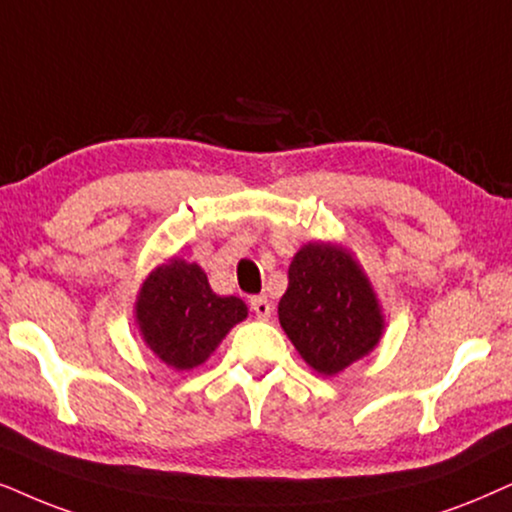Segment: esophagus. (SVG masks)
Returning <instances> with one entry per match:
<instances>
[{
  "instance_id": "obj_1",
  "label": "esophagus",
  "mask_w": 512,
  "mask_h": 512,
  "mask_svg": "<svg viewBox=\"0 0 512 512\" xmlns=\"http://www.w3.org/2000/svg\"><path fill=\"white\" fill-rule=\"evenodd\" d=\"M250 307H252V312H255L257 319L267 321L269 316H271V302H269L267 297H264V295L252 297V300H250Z\"/></svg>"
}]
</instances>
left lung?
Wrapping results in <instances>:
<instances>
[{
  "mask_svg": "<svg viewBox=\"0 0 512 512\" xmlns=\"http://www.w3.org/2000/svg\"><path fill=\"white\" fill-rule=\"evenodd\" d=\"M278 321L304 364L338 375L368 357L385 333V314L354 252L309 241L295 252Z\"/></svg>",
  "mask_w": 512,
  "mask_h": 512,
  "instance_id": "obj_1",
  "label": "left lung"
}]
</instances>
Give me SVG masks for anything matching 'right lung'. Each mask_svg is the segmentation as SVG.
Instances as JSON below:
<instances>
[{
	"label": "right lung",
	"instance_id": "obj_1",
	"mask_svg": "<svg viewBox=\"0 0 512 512\" xmlns=\"http://www.w3.org/2000/svg\"><path fill=\"white\" fill-rule=\"evenodd\" d=\"M248 319L241 297L217 295L196 262L170 257L141 283L134 323L163 364L191 371L210 359L226 333Z\"/></svg>",
	"mask_w": 512,
	"mask_h": 512
}]
</instances>
